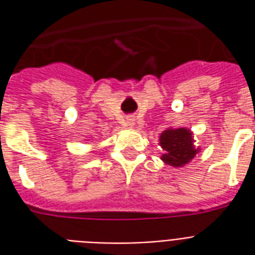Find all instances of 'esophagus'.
<instances>
[{
	"mask_svg": "<svg viewBox=\"0 0 255 255\" xmlns=\"http://www.w3.org/2000/svg\"><path fill=\"white\" fill-rule=\"evenodd\" d=\"M127 126L132 127L133 126V119H127Z\"/></svg>",
	"mask_w": 255,
	"mask_h": 255,
	"instance_id": "1",
	"label": "esophagus"
}]
</instances>
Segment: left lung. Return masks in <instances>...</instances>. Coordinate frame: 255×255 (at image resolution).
<instances>
[{
  "label": "left lung",
  "instance_id": "left-lung-1",
  "mask_svg": "<svg viewBox=\"0 0 255 255\" xmlns=\"http://www.w3.org/2000/svg\"><path fill=\"white\" fill-rule=\"evenodd\" d=\"M159 140L164 151L161 160L170 167H184L200 151L194 147L193 133L188 128H168Z\"/></svg>",
  "mask_w": 255,
  "mask_h": 255
}]
</instances>
